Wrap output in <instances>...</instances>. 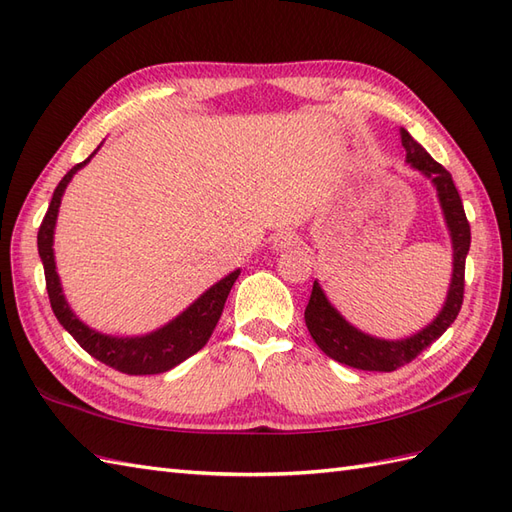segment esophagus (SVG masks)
<instances>
[{
	"mask_svg": "<svg viewBox=\"0 0 512 512\" xmlns=\"http://www.w3.org/2000/svg\"><path fill=\"white\" fill-rule=\"evenodd\" d=\"M295 243H297V236L291 230H282L273 236L271 247L276 249V252H282V249H291Z\"/></svg>",
	"mask_w": 512,
	"mask_h": 512,
	"instance_id": "1",
	"label": "esophagus"
}]
</instances>
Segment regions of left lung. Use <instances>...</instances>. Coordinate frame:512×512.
<instances>
[{
  "mask_svg": "<svg viewBox=\"0 0 512 512\" xmlns=\"http://www.w3.org/2000/svg\"><path fill=\"white\" fill-rule=\"evenodd\" d=\"M402 145L406 149V162L413 169L421 171L436 189V197L443 210V219L447 232L452 239V280L447 289L443 308L439 310L426 328L406 336V339H380L352 326L339 310L332 306L330 299L323 293L321 284L315 280L313 293H310L306 306V328L313 336L319 350L339 360V363L363 369V371H395L410 360L417 358L419 352L430 347L439 336L452 326L454 319L463 306L465 293V258L471 245V230L465 217L463 199H460L450 171H445L426 149H423L413 136L402 128Z\"/></svg>",
  "mask_w": 512,
  "mask_h": 512,
  "instance_id": "obj_1",
  "label": "left lung"
}]
</instances>
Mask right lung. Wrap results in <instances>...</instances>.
I'll list each match as a JSON object with an SVG mask.
<instances>
[{
    "mask_svg": "<svg viewBox=\"0 0 512 512\" xmlns=\"http://www.w3.org/2000/svg\"><path fill=\"white\" fill-rule=\"evenodd\" d=\"M97 149L58 182L56 191L52 195V204H49L39 228V239H36V243H39V256L45 269L47 295H49V302H52L54 315L60 321V326L80 343L82 350H86L93 358H97L99 363H104L121 373H128V376H152V373H162L180 365L182 360L193 356L208 343L210 334H213L217 321L223 313V306H226L232 284L236 282V278H239L241 269H236L228 273L226 278L215 282L208 291L199 295L189 308H184L176 319H171L169 323H165V326L149 334L112 336L86 326V323L80 321V317L73 313L65 293H62L60 276L56 271V256H54V230H56L58 208L62 202V195H65L67 184L86 165V162L97 154Z\"/></svg>",
    "mask_w": 512,
    "mask_h": 512,
    "instance_id": "1",
    "label": "right lung"
}]
</instances>
